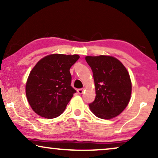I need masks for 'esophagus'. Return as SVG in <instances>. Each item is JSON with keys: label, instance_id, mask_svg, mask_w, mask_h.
I'll return each mask as SVG.
<instances>
[{"label": "esophagus", "instance_id": "1", "mask_svg": "<svg viewBox=\"0 0 158 158\" xmlns=\"http://www.w3.org/2000/svg\"><path fill=\"white\" fill-rule=\"evenodd\" d=\"M84 90H85V89L84 88H80V89H77V93H78L79 94H83V93L84 92Z\"/></svg>", "mask_w": 158, "mask_h": 158}]
</instances>
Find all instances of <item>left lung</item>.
<instances>
[{
	"instance_id": "1",
	"label": "left lung",
	"mask_w": 158,
	"mask_h": 158,
	"mask_svg": "<svg viewBox=\"0 0 158 158\" xmlns=\"http://www.w3.org/2000/svg\"><path fill=\"white\" fill-rule=\"evenodd\" d=\"M94 74L96 98L89 104L97 117L111 119L122 113L131 94L130 76L125 66L109 55L86 56Z\"/></svg>"
}]
</instances>
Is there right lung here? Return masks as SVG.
<instances>
[{"mask_svg": "<svg viewBox=\"0 0 158 158\" xmlns=\"http://www.w3.org/2000/svg\"><path fill=\"white\" fill-rule=\"evenodd\" d=\"M79 58L77 55L52 54L35 64L27 78L26 95L36 114L53 118L63 113L76 93L70 85V69Z\"/></svg>", "mask_w": 158, "mask_h": 158, "instance_id": "1", "label": "right lung"}]
</instances>
